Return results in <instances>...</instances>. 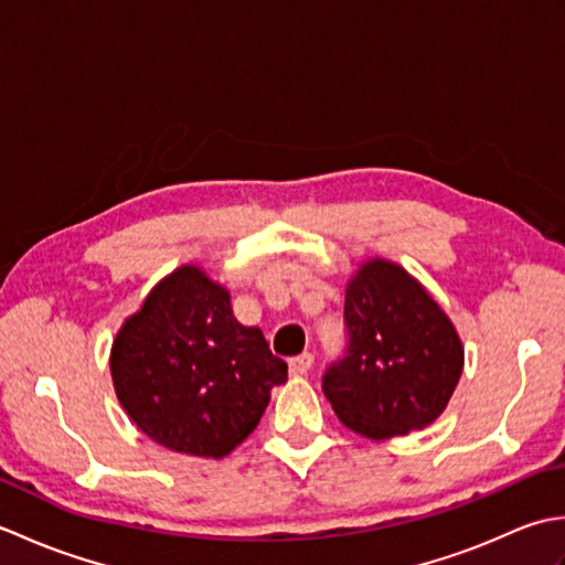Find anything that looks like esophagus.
<instances>
[{
  "mask_svg": "<svg viewBox=\"0 0 565 565\" xmlns=\"http://www.w3.org/2000/svg\"><path fill=\"white\" fill-rule=\"evenodd\" d=\"M313 366V354L310 352H303V354H296L289 359V371L291 374H306V371Z\"/></svg>",
  "mask_w": 565,
  "mask_h": 565,
  "instance_id": "esophagus-1",
  "label": "esophagus"
}]
</instances>
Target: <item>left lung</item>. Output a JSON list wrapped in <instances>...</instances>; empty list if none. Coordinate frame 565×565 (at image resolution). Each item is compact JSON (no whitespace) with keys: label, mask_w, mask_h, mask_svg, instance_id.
I'll return each instance as SVG.
<instances>
[{"label":"left lung","mask_w":565,"mask_h":565,"mask_svg":"<svg viewBox=\"0 0 565 565\" xmlns=\"http://www.w3.org/2000/svg\"><path fill=\"white\" fill-rule=\"evenodd\" d=\"M347 344L322 374L340 423L386 439L435 423L461 379L451 320L398 264L366 262L347 286Z\"/></svg>","instance_id":"obj_1"}]
</instances>
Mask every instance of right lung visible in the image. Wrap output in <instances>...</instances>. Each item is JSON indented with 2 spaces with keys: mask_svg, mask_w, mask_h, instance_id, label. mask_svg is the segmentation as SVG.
Segmentation results:
<instances>
[{
  "mask_svg": "<svg viewBox=\"0 0 565 565\" xmlns=\"http://www.w3.org/2000/svg\"><path fill=\"white\" fill-rule=\"evenodd\" d=\"M111 376L128 417L152 441L221 459L259 425L289 366L259 328L233 318L223 286L182 267L116 334Z\"/></svg>",
  "mask_w": 565,
  "mask_h": 565,
  "instance_id": "obj_1",
  "label": "right lung"
}]
</instances>
